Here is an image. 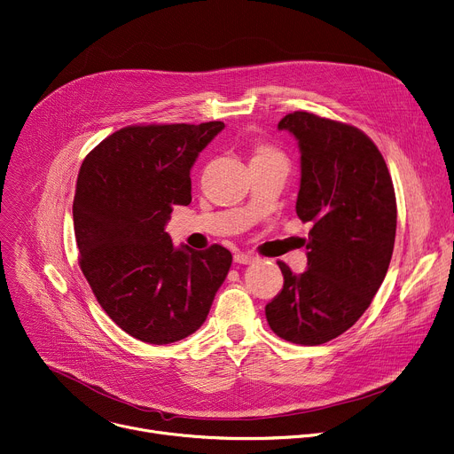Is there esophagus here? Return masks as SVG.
<instances>
[{
    "mask_svg": "<svg viewBox=\"0 0 454 454\" xmlns=\"http://www.w3.org/2000/svg\"><path fill=\"white\" fill-rule=\"evenodd\" d=\"M254 261H255V257H254L252 254L239 252V254L235 255V262H239V264H250V262H254Z\"/></svg>",
    "mask_w": 454,
    "mask_h": 454,
    "instance_id": "obj_1",
    "label": "esophagus"
}]
</instances>
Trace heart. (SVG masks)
Here are the masks:
<instances>
[{
  "mask_svg": "<svg viewBox=\"0 0 454 454\" xmlns=\"http://www.w3.org/2000/svg\"><path fill=\"white\" fill-rule=\"evenodd\" d=\"M270 155H278V152H275V150H273L271 146H268V145H259L254 159H259V157H270Z\"/></svg>",
  "mask_w": 454,
  "mask_h": 454,
  "instance_id": "1",
  "label": "heart"
}]
</instances>
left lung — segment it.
<instances>
[{"label":"left lung","mask_w":454,"mask_h":454,"mask_svg":"<svg viewBox=\"0 0 454 454\" xmlns=\"http://www.w3.org/2000/svg\"><path fill=\"white\" fill-rule=\"evenodd\" d=\"M278 129L299 141L297 215L313 228L304 273L277 262L284 286L266 318L280 339L318 346L348 332L377 295L393 255L396 197L380 150L356 127L299 110Z\"/></svg>","instance_id":"obj_1"}]
</instances>
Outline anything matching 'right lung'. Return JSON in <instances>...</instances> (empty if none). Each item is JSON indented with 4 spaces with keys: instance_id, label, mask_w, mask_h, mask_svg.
<instances>
[{
    "instance_id": "obj_1",
    "label": "right lung",
    "mask_w": 454,
    "mask_h": 454,
    "mask_svg": "<svg viewBox=\"0 0 454 454\" xmlns=\"http://www.w3.org/2000/svg\"><path fill=\"white\" fill-rule=\"evenodd\" d=\"M223 129V121L125 127L79 168V268L105 313L141 342L162 346L197 332L231 266L224 246L177 250L164 231L174 206L192 200L199 152Z\"/></svg>"
}]
</instances>
